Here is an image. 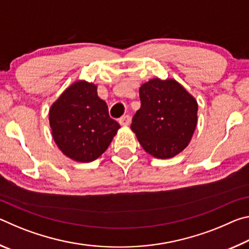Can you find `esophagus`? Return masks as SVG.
<instances>
[{"instance_id": "esophagus-1", "label": "esophagus", "mask_w": 249, "mask_h": 249, "mask_svg": "<svg viewBox=\"0 0 249 249\" xmlns=\"http://www.w3.org/2000/svg\"><path fill=\"white\" fill-rule=\"evenodd\" d=\"M119 122H120V124H121L122 126H128L129 123H130V116H129V115L122 116Z\"/></svg>"}]
</instances>
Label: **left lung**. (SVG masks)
Here are the masks:
<instances>
[{
	"instance_id": "obj_1",
	"label": "left lung",
	"mask_w": 249,
	"mask_h": 249,
	"mask_svg": "<svg viewBox=\"0 0 249 249\" xmlns=\"http://www.w3.org/2000/svg\"><path fill=\"white\" fill-rule=\"evenodd\" d=\"M141 108L132 128L146 153L172 158L190 142L197 122L196 100L174 79H151L140 88Z\"/></svg>"
}]
</instances>
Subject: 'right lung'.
<instances>
[{
  "label": "right lung",
  "mask_w": 249,
  "mask_h": 249,
  "mask_svg": "<svg viewBox=\"0 0 249 249\" xmlns=\"http://www.w3.org/2000/svg\"><path fill=\"white\" fill-rule=\"evenodd\" d=\"M95 84L77 81L62 92L49 109L53 141L67 157L79 162L98 159L121 127L108 115Z\"/></svg>",
  "instance_id": "right-lung-1"
}]
</instances>
